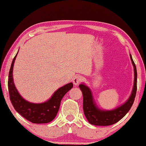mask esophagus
I'll return each mask as SVG.
<instances>
[{
    "instance_id": "34e87169",
    "label": "esophagus",
    "mask_w": 146,
    "mask_h": 146,
    "mask_svg": "<svg viewBox=\"0 0 146 146\" xmlns=\"http://www.w3.org/2000/svg\"><path fill=\"white\" fill-rule=\"evenodd\" d=\"M83 80V78L82 76L80 75H77L76 76L75 78L73 79V83L74 85H78V84H80L81 82Z\"/></svg>"
}]
</instances>
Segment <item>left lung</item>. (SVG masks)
<instances>
[{"label": "left lung", "instance_id": "left-lung-1", "mask_svg": "<svg viewBox=\"0 0 146 146\" xmlns=\"http://www.w3.org/2000/svg\"><path fill=\"white\" fill-rule=\"evenodd\" d=\"M132 63L134 68V84L132 94L127 102L120 107L110 111H102L96 107L93 100L90 90L84 84L80 85L83 97V111L90 123L94 125L107 126L113 125L119 122L131 109L135 100L137 92V69L135 64L130 54Z\"/></svg>", "mask_w": 146, "mask_h": 146}]
</instances>
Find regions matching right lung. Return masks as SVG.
<instances>
[{"label":"right lung","mask_w":146,"mask_h":146,"mask_svg":"<svg viewBox=\"0 0 146 146\" xmlns=\"http://www.w3.org/2000/svg\"><path fill=\"white\" fill-rule=\"evenodd\" d=\"M16 56L17 54L12 60L8 78L9 94L12 105L21 115L31 122L34 123L50 122L56 115L62 98L73 88V83H68L59 88L51 98L44 103L39 104L29 103L24 100L19 94L13 82L12 70Z\"/></svg>","instance_id":"add662e5"}]
</instances>
